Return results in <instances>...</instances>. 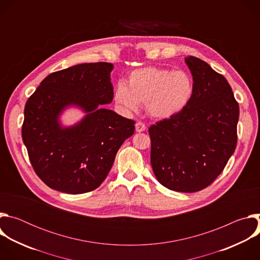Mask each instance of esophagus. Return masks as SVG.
Masks as SVG:
<instances>
[{"mask_svg":"<svg viewBox=\"0 0 260 260\" xmlns=\"http://www.w3.org/2000/svg\"><path fill=\"white\" fill-rule=\"evenodd\" d=\"M146 131V125L143 123V122H137L136 123V132L137 133H142V132H145Z\"/></svg>","mask_w":260,"mask_h":260,"instance_id":"obj_1","label":"esophagus"}]
</instances>
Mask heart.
Instances as JSON below:
<instances>
[{
  "mask_svg": "<svg viewBox=\"0 0 260 260\" xmlns=\"http://www.w3.org/2000/svg\"><path fill=\"white\" fill-rule=\"evenodd\" d=\"M193 91L192 78L185 71L144 67L129 73L126 85L121 82L116 85L114 101L126 112L146 104L151 117L168 119L186 108Z\"/></svg>",
  "mask_w": 260,
  "mask_h": 260,
  "instance_id": "1",
  "label": "heart"
}]
</instances>
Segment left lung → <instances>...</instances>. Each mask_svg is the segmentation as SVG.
I'll list each match as a JSON object with an SVG mask.
<instances>
[{
    "instance_id": "left-lung-1",
    "label": "left lung",
    "mask_w": 260,
    "mask_h": 260,
    "mask_svg": "<svg viewBox=\"0 0 260 260\" xmlns=\"http://www.w3.org/2000/svg\"><path fill=\"white\" fill-rule=\"evenodd\" d=\"M185 62L193 95L182 112L149 127L151 166L165 187L196 192L209 186L234 154L240 109L224 76L198 57Z\"/></svg>"
}]
</instances>
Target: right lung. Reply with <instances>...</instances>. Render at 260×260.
Instances as JSON below:
<instances>
[{"label": "right lung", "mask_w": 260, "mask_h": 260, "mask_svg": "<svg viewBox=\"0 0 260 260\" xmlns=\"http://www.w3.org/2000/svg\"><path fill=\"white\" fill-rule=\"evenodd\" d=\"M110 62L80 63L51 73L24 107L22 140L38 177L52 189L79 194L98 188L113 166L135 121L103 108L113 101ZM69 106L85 117L71 127L60 123Z\"/></svg>", "instance_id": "add662e5"}]
</instances>
